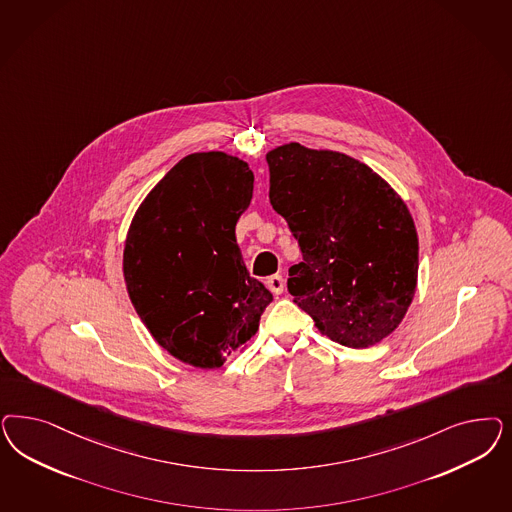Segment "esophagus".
Masks as SVG:
<instances>
[{
  "mask_svg": "<svg viewBox=\"0 0 512 512\" xmlns=\"http://www.w3.org/2000/svg\"><path fill=\"white\" fill-rule=\"evenodd\" d=\"M267 288H269L275 296H279V294L284 292V279H282L281 275L269 277V279H267Z\"/></svg>",
  "mask_w": 512,
  "mask_h": 512,
  "instance_id": "34e87169",
  "label": "esophagus"
}]
</instances>
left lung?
<instances>
[{"mask_svg":"<svg viewBox=\"0 0 512 512\" xmlns=\"http://www.w3.org/2000/svg\"><path fill=\"white\" fill-rule=\"evenodd\" d=\"M269 201L303 260L288 292L331 341L367 348L396 330L418 279L413 216L371 167L333 150H269Z\"/></svg>","mask_w":512,"mask_h":512,"instance_id":"left-lung-1","label":"left lung"}]
</instances>
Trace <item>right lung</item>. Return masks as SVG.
I'll use <instances>...</instances> for the list:
<instances>
[{"label": "right lung", "instance_id": "1", "mask_svg": "<svg viewBox=\"0 0 512 512\" xmlns=\"http://www.w3.org/2000/svg\"><path fill=\"white\" fill-rule=\"evenodd\" d=\"M247 162L226 152L182 158L133 216L124 281L156 343L215 369L256 335L271 292L248 275L235 224L252 199Z\"/></svg>", "mask_w": 512, "mask_h": 512}]
</instances>
